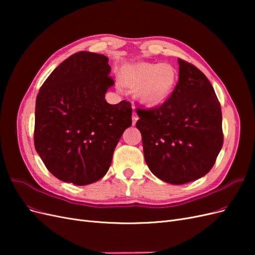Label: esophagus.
<instances>
[{
  "label": "esophagus",
  "mask_w": 255,
  "mask_h": 255,
  "mask_svg": "<svg viewBox=\"0 0 255 255\" xmlns=\"http://www.w3.org/2000/svg\"><path fill=\"white\" fill-rule=\"evenodd\" d=\"M132 120H133V126H135V125H136V121L138 120V116L136 115V113H135V112L133 113V117H132Z\"/></svg>",
  "instance_id": "1"
}]
</instances>
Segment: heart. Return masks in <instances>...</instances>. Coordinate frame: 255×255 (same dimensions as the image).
<instances>
[{"label":"heart","mask_w":255,"mask_h":255,"mask_svg":"<svg viewBox=\"0 0 255 255\" xmlns=\"http://www.w3.org/2000/svg\"><path fill=\"white\" fill-rule=\"evenodd\" d=\"M120 83L137 89L138 101L146 107H155L167 101L179 80V72L171 64L136 63L121 70Z\"/></svg>","instance_id":"obj_1"}]
</instances>
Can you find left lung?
Listing matches in <instances>:
<instances>
[{"mask_svg": "<svg viewBox=\"0 0 255 255\" xmlns=\"http://www.w3.org/2000/svg\"><path fill=\"white\" fill-rule=\"evenodd\" d=\"M179 61V83L158 107L137 109L145 163L166 183L204 176L222 148V114L215 90L197 67Z\"/></svg>", "mask_w": 255, "mask_h": 255, "instance_id": "1", "label": "left lung"}]
</instances>
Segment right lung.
Here are the masks:
<instances>
[{
	"instance_id": "1",
	"label": "right lung",
	"mask_w": 255,
	"mask_h": 255,
	"mask_svg": "<svg viewBox=\"0 0 255 255\" xmlns=\"http://www.w3.org/2000/svg\"><path fill=\"white\" fill-rule=\"evenodd\" d=\"M109 58L79 52L49 75L36 99L35 149L48 170L74 185L106 174L123 132L132 126L129 102L109 104Z\"/></svg>"
}]
</instances>
